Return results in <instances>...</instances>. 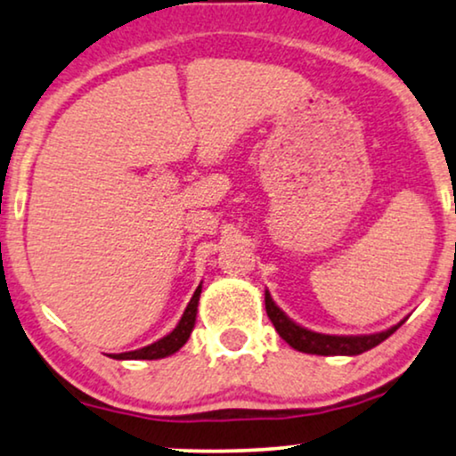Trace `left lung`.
Listing matches in <instances>:
<instances>
[{"mask_svg": "<svg viewBox=\"0 0 456 456\" xmlns=\"http://www.w3.org/2000/svg\"><path fill=\"white\" fill-rule=\"evenodd\" d=\"M265 305H266V314H269L273 326L280 333V337L286 341L288 346H292L294 350L305 352V354H318V356H356L362 354V352L371 350L382 344L384 339H388L395 330L399 329L397 326H390L388 330H382V333H373V335H322V333H314V330L303 329L297 322H292L286 314L273 303L271 294L265 292Z\"/></svg>", "mask_w": 456, "mask_h": 456, "instance_id": "obj_1", "label": "left lung"}]
</instances>
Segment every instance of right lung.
I'll use <instances>...</instances> for the list:
<instances>
[{
    "label": "right lung",
    "mask_w": 456,
    "mask_h": 456,
    "mask_svg": "<svg viewBox=\"0 0 456 456\" xmlns=\"http://www.w3.org/2000/svg\"><path fill=\"white\" fill-rule=\"evenodd\" d=\"M200 292H202V283L196 288L194 297H191V301L187 303L185 312H183V315H181L179 324L175 326L173 333L162 337V339H158L151 346L141 347V350L121 352V354H112V358H117V361H155V358H166V356L175 354L176 350H181V347L185 346V341L190 339L191 330H194Z\"/></svg>",
    "instance_id": "obj_1"
}]
</instances>
